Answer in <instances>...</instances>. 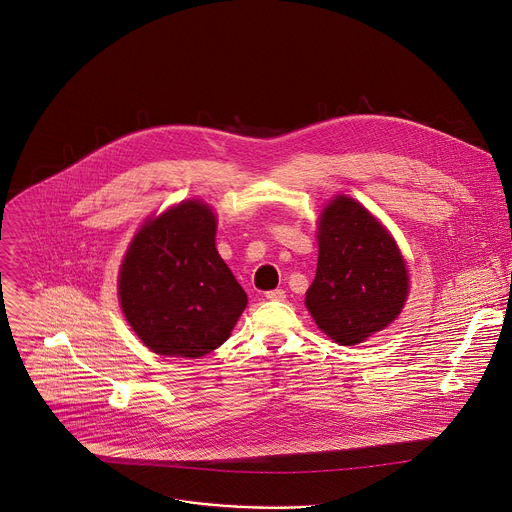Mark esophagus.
Here are the masks:
<instances>
[{
	"instance_id": "34e87169",
	"label": "esophagus",
	"mask_w": 512,
	"mask_h": 512,
	"mask_svg": "<svg viewBox=\"0 0 512 512\" xmlns=\"http://www.w3.org/2000/svg\"><path fill=\"white\" fill-rule=\"evenodd\" d=\"M265 297L271 299V301H283L285 299V291L283 289H271V291L265 293Z\"/></svg>"
}]
</instances>
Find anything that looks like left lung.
<instances>
[{
	"label": "left lung",
	"mask_w": 512,
	"mask_h": 512,
	"mask_svg": "<svg viewBox=\"0 0 512 512\" xmlns=\"http://www.w3.org/2000/svg\"><path fill=\"white\" fill-rule=\"evenodd\" d=\"M317 239V271L305 305L323 333L356 346L402 311L404 259L378 219L350 197H335L325 207Z\"/></svg>",
	"instance_id": "obj_1"
}]
</instances>
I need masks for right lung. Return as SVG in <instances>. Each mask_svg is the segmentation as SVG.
I'll use <instances>...</instances> for the list:
<instances>
[{
  "label": "right lung",
  "mask_w": 512,
  "mask_h": 512,
  "mask_svg": "<svg viewBox=\"0 0 512 512\" xmlns=\"http://www.w3.org/2000/svg\"><path fill=\"white\" fill-rule=\"evenodd\" d=\"M217 221L197 201L148 221L120 269L122 311L160 356L201 358L231 335L247 293L219 257Z\"/></svg>",
  "instance_id": "1"
}]
</instances>
